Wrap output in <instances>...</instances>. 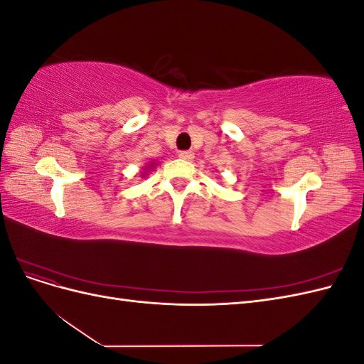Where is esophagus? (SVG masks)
I'll list each match as a JSON object with an SVG mask.
<instances>
[{
	"label": "esophagus",
	"instance_id": "obj_1",
	"mask_svg": "<svg viewBox=\"0 0 364 364\" xmlns=\"http://www.w3.org/2000/svg\"><path fill=\"white\" fill-rule=\"evenodd\" d=\"M179 158L183 161H191L194 158L193 151H179Z\"/></svg>",
	"mask_w": 364,
	"mask_h": 364
}]
</instances>
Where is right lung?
Wrapping results in <instances>:
<instances>
[{"mask_svg":"<svg viewBox=\"0 0 364 364\" xmlns=\"http://www.w3.org/2000/svg\"><path fill=\"white\" fill-rule=\"evenodd\" d=\"M151 167H153V164H149V165H147V167H146V171H144V173H142V176H146V174H147V168L150 170Z\"/></svg>","mask_w":364,"mask_h":364,"instance_id":"add662e5","label":"right lung"}]
</instances>
